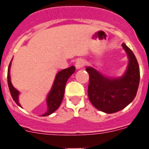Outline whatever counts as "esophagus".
<instances>
[{
  "label": "esophagus",
  "mask_w": 149,
  "mask_h": 149,
  "mask_svg": "<svg viewBox=\"0 0 149 149\" xmlns=\"http://www.w3.org/2000/svg\"><path fill=\"white\" fill-rule=\"evenodd\" d=\"M85 65V62L84 59H78L75 62V67L78 69V68H83Z\"/></svg>",
  "instance_id": "obj_1"
}]
</instances>
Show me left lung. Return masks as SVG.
I'll return each mask as SVG.
<instances>
[{"label":"left lung","mask_w":149,"mask_h":149,"mask_svg":"<svg viewBox=\"0 0 149 149\" xmlns=\"http://www.w3.org/2000/svg\"><path fill=\"white\" fill-rule=\"evenodd\" d=\"M122 47L129 58L127 70L120 78H109L91 67H87L90 81L88 96L94 107L111 114L127 106L135 98L138 90L140 72L138 62L132 50L125 44Z\"/></svg>","instance_id":"left-lung-1"}]
</instances>
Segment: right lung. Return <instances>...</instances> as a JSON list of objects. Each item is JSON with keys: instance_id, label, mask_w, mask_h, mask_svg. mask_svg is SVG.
Listing matches in <instances>:
<instances>
[{"instance_id": "add662e5", "label": "right lung", "mask_w": 149, "mask_h": 149, "mask_svg": "<svg viewBox=\"0 0 149 149\" xmlns=\"http://www.w3.org/2000/svg\"><path fill=\"white\" fill-rule=\"evenodd\" d=\"M11 62L9 65L8 72H7V82H8V87L10 89L11 96H12L13 100L15 101L18 105H19V91L14 88L13 86L11 84L10 76V69ZM75 67L74 66H71L69 68L63 69L57 74L56 76L55 81L53 83V87H52L50 92L49 93L47 99V111H46L42 116H48L50 114L56 110L59 106L60 105L61 102L62 101L63 96L65 93V84L69 78V77L74 72Z\"/></svg>"}]
</instances>
